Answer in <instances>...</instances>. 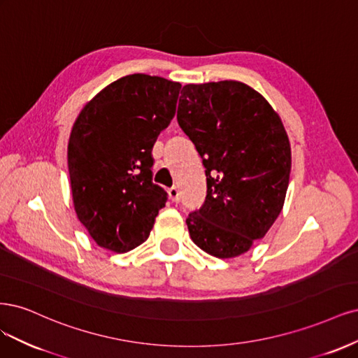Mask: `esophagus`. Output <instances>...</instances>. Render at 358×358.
<instances>
[{
	"instance_id": "34e87169",
	"label": "esophagus",
	"mask_w": 358,
	"mask_h": 358,
	"mask_svg": "<svg viewBox=\"0 0 358 358\" xmlns=\"http://www.w3.org/2000/svg\"><path fill=\"white\" fill-rule=\"evenodd\" d=\"M168 194H169V199H171L172 202H180L181 194H180V190H178L177 187L168 189Z\"/></svg>"
}]
</instances>
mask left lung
<instances>
[{
  "label": "left lung",
  "instance_id": "8db88e82",
  "mask_svg": "<svg viewBox=\"0 0 358 358\" xmlns=\"http://www.w3.org/2000/svg\"><path fill=\"white\" fill-rule=\"evenodd\" d=\"M177 120L206 176L205 202L186 218L190 238L211 256L236 257L282 210L292 169L282 122L259 92L234 80L184 86Z\"/></svg>",
  "mask_w": 358,
  "mask_h": 358
}]
</instances>
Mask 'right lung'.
I'll use <instances>...</instances> for the list:
<instances>
[{
	"label": "right lung",
	"instance_id": "obj_1",
	"mask_svg": "<svg viewBox=\"0 0 358 358\" xmlns=\"http://www.w3.org/2000/svg\"><path fill=\"white\" fill-rule=\"evenodd\" d=\"M181 85L131 74L78 114L68 143L74 208L102 248L128 252L148 238L168 193L153 182V145L176 114Z\"/></svg>",
	"mask_w": 358,
	"mask_h": 358
}]
</instances>
